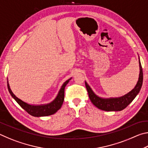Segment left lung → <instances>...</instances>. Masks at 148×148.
<instances>
[{
	"instance_id": "obj_1",
	"label": "left lung",
	"mask_w": 148,
	"mask_h": 148,
	"mask_svg": "<svg viewBox=\"0 0 148 148\" xmlns=\"http://www.w3.org/2000/svg\"><path fill=\"white\" fill-rule=\"evenodd\" d=\"M139 59V77L136 86L128 93L125 94L123 96L119 97H110V98H102L99 97L95 93L91 87L85 82L86 87L88 92L89 97L92 104L95 106L104 111H121L125 109L131 102L133 101L136 95L138 94L143 83V71H142V65Z\"/></svg>"
}]
</instances>
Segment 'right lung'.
Segmentation results:
<instances>
[{
    "mask_svg": "<svg viewBox=\"0 0 148 148\" xmlns=\"http://www.w3.org/2000/svg\"><path fill=\"white\" fill-rule=\"evenodd\" d=\"M72 77L67 79L66 82H64V84L62 85L61 89H60L58 92V94H57L56 97L53 101L49 102V103L44 104H29L19 99L12 92V89H10V87L8 79H7V86H8V89L10 94L11 95L12 98L18 103V104L22 108L24 109L27 112H28L30 115H31L32 116L43 117L54 114L61 108L64 101L65 86H66V84L69 83Z\"/></svg>",
    "mask_w": 148,
    "mask_h": 148,
    "instance_id": "add662e5",
    "label": "right lung"
}]
</instances>
